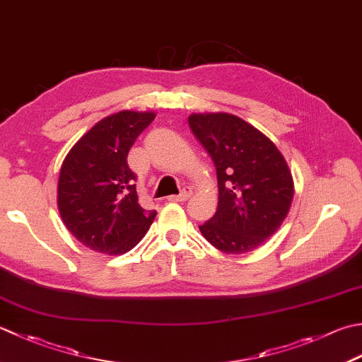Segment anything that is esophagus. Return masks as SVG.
Listing matches in <instances>:
<instances>
[{
  "label": "esophagus",
  "instance_id": "esophagus-1",
  "mask_svg": "<svg viewBox=\"0 0 362 362\" xmlns=\"http://www.w3.org/2000/svg\"><path fill=\"white\" fill-rule=\"evenodd\" d=\"M191 193H193V189H191L189 187H185V188H183V189L180 191V194H173V196H169V197H168V201H171V202H182V201H187L188 197L191 196Z\"/></svg>",
  "mask_w": 362,
  "mask_h": 362
}]
</instances>
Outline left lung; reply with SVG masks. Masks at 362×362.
I'll list each match as a JSON object with an SVG mask.
<instances>
[{
	"instance_id": "1",
	"label": "left lung",
	"mask_w": 362,
	"mask_h": 362,
	"mask_svg": "<svg viewBox=\"0 0 362 362\" xmlns=\"http://www.w3.org/2000/svg\"><path fill=\"white\" fill-rule=\"evenodd\" d=\"M189 129L216 166L218 209L199 230L226 254L256 250L279 229L295 187L270 138L229 112H194Z\"/></svg>"
}]
</instances>
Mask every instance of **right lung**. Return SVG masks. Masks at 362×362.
Instances as JSON below:
<instances>
[{"mask_svg":"<svg viewBox=\"0 0 362 362\" xmlns=\"http://www.w3.org/2000/svg\"><path fill=\"white\" fill-rule=\"evenodd\" d=\"M155 119L152 111H119L102 119L70 148L59 171L64 226L89 250L119 256L136 246L157 211L138 202L130 147Z\"/></svg>","mask_w":362,"mask_h":362,"instance_id":"right-lung-1","label":"right lung"}]
</instances>
